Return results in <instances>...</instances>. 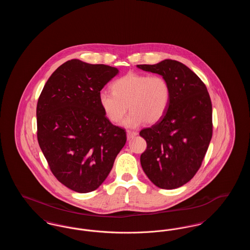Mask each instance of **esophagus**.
<instances>
[{"label":"esophagus","mask_w":250,"mask_h":250,"mask_svg":"<svg viewBox=\"0 0 250 250\" xmlns=\"http://www.w3.org/2000/svg\"><path fill=\"white\" fill-rule=\"evenodd\" d=\"M138 135L137 132H134V131L127 130L126 131V137H127V140H130L133 139L134 137H136Z\"/></svg>","instance_id":"obj_1"}]
</instances>
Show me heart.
Returning <instances> with one entry per match:
<instances>
[{
    "label": "heart",
    "instance_id": "heart-1",
    "mask_svg": "<svg viewBox=\"0 0 250 250\" xmlns=\"http://www.w3.org/2000/svg\"><path fill=\"white\" fill-rule=\"evenodd\" d=\"M111 90L112 93L106 90L99 93V105L113 124H119L129 107L131 112L124 125L130 128L162 119L171 97L170 86L165 78L135 72L116 80L111 84Z\"/></svg>",
    "mask_w": 250,
    "mask_h": 250
}]
</instances>
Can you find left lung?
<instances>
[{
    "mask_svg": "<svg viewBox=\"0 0 250 250\" xmlns=\"http://www.w3.org/2000/svg\"><path fill=\"white\" fill-rule=\"evenodd\" d=\"M137 67L162 76L170 86V102L163 118L140 132L147 143L141 164L157 188L174 189L194 177L211 142L210 95L202 80L178 61Z\"/></svg>",
    "mask_w": 250,
    "mask_h": 250,
    "instance_id": "8db88e82",
    "label": "left lung"
}]
</instances>
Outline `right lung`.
Here are the masks:
<instances>
[{"instance_id":"add662e5","label":"right lung","mask_w":250,"mask_h":250,"mask_svg":"<svg viewBox=\"0 0 250 250\" xmlns=\"http://www.w3.org/2000/svg\"><path fill=\"white\" fill-rule=\"evenodd\" d=\"M119 70L70 60L52 73L38 98L37 140L51 172L79 193L98 188L126 143L98 102L103 87Z\"/></svg>"}]
</instances>
